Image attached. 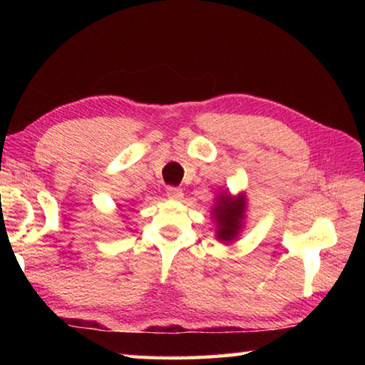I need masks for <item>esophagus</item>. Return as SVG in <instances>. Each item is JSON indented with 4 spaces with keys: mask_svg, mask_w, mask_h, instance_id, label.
I'll list each match as a JSON object with an SVG mask.
<instances>
[{
    "mask_svg": "<svg viewBox=\"0 0 365 365\" xmlns=\"http://www.w3.org/2000/svg\"><path fill=\"white\" fill-rule=\"evenodd\" d=\"M168 196H169V200H172V201H180L183 197V191H182V188L169 187L168 188Z\"/></svg>",
    "mask_w": 365,
    "mask_h": 365,
    "instance_id": "esophagus-1",
    "label": "esophagus"
}]
</instances>
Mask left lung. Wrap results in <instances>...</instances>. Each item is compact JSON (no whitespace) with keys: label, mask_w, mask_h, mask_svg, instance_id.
Segmentation results:
<instances>
[{"label":"left lung","mask_w":365,"mask_h":365,"mask_svg":"<svg viewBox=\"0 0 365 365\" xmlns=\"http://www.w3.org/2000/svg\"><path fill=\"white\" fill-rule=\"evenodd\" d=\"M248 197L245 191L232 195L230 191H220L215 196L211 209V217L215 222V240L224 245L235 243L242 235L246 219Z\"/></svg>","instance_id":"left-lung-1"}]
</instances>
